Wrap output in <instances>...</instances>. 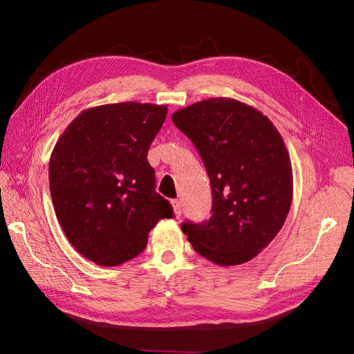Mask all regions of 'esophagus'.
<instances>
[{
    "label": "esophagus",
    "instance_id": "obj_1",
    "mask_svg": "<svg viewBox=\"0 0 354 354\" xmlns=\"http://www.w3.org/2000/svg\"><path fill=\"white\" fill-rule=\"evenodd\" d=\"M173 207H174L176 217L178 218V217L181 216V202H180L178 199H174V201H173Z\"/></svg>",
    "mask_w": 354,
    "mask_h": 354
}]
</instances>
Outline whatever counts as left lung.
I'll use <instances>...</instances> for the list:
<instances>
[{
	"label": "left lung",
	"instance_id": "left-lung-1",
	"mask_svg": "<svg viewBox=\"0 0 354 354\" xmlns=\"http://www.w3.org/2000/svg\"><path fill=\"white\" fill-rule=\"evenodd\" d=\"M171 120L195 145L209 177L212 216L185 221L194 250L218 266L252 260L282 229L292 201L286 146L269 118L234 99H208Z\"/></svg>",
	"mask_w": 354,
	"mask_h": 354
}]
</instances>
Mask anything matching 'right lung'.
Segmentation results:
<instances>
[{"instance_id":"1","label":"right lung","mask_w":354,"mask_h":354,"mask_svg":"<svg viewBox=\"0 0 354 354\" xmlns=\"http://www.w3.org/2000/svg\"><path fill=\"white\" fill-rule=\"evenodd\" d=\"M167 106L124 102L81 112L60 136L48 165L53 207L66 238L99 266L140 254L173 207L155 190L149 146Z\"/></svg>"}]
</instances>
